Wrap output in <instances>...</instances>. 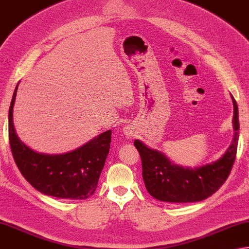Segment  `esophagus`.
Here are the masks:
<instances>
[{
    "instance_id": "1",
    "label": "esophagus",
    "mask_w": 249,
    "mask_h": 249,
    "mask_svg": "<svg viewBox=\"0 0 249 249\" xmlns=\"http://www.w3.org/2000/svg\"><path fill=\"white\" fill-rule=\"evenodd\" d=\"M124 133L128 139H132V138H134V136H135L134 131L132 130V128H130V126H125L124 130Z\"/></svg>"
}]
</instances>
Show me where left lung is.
Wrapping results in <instances>:
<instances>
[{"mask_svg": "<svg viewBox=\"0 0 249 249\" xmlns=\"http://www.w3.org/2000/svg\"><path fill=\"white\" fill-rule=\"evenodd\" d=\"M231 98L234 107L232 121L234 138L225 155L213 163L185 169L172 163L160 151L150 149L139 140L134 141L141 156L145 187L151 196L172 203L199 202L207 199L224 185L235 161L240 129L237 104L232 95Z\"/></svg>", "mask_w": 249, "mask_h": 249, "instance_id": "8db88e82", "label": "left lung"}]
</instances>
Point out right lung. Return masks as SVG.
I'll return each instance as SVG.
<instances>
[{
    "label": "right lung",
    "instance_id": "obj_1",
    "mask_svg": "<svg viewBox=\"0 0 249 249\" xmlns=\"http://www.w3.org/2000/svg\"><path fill=\"white\" fill-rule=\"evenodd\" d=\"M18 85L8 111V136L12 154L22 176L43 195L60 199L84 200L94 194L106 157L111 131L96 136L71 153L44 155L23 144L15 130L13 108Z\"/></svg>",
    "mask_w": 249,
    "mask_h": 249
}]
</instances>
